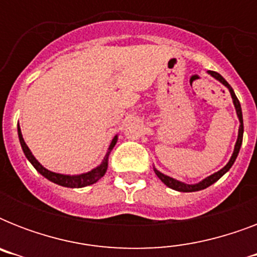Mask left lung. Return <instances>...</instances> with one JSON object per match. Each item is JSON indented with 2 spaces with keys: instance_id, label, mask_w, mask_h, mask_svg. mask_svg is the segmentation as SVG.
<instances>
[{
  "instance_id": "obj_1",
  "label": "left lung",
  "mask_w": 257,
  "mask_h": 257,
  "mask_svg": "<svg viewBox=\"0 0 257 257\" xmlns=\"http://www.w3.org/2000/svg\"><path fill=\"white\" fill-rule=\"evenodd\" d=\"M208 73L211 74L212 77L216 78L217 81H220L221 84H223L225 88H228V90H229V93H231V97H232V101H233V105H235V109H236V114H237V117H239V121H240V126H239V135H237V140H236V144H235V149H233V153H232L231 159H229V161L227 163V165L224 167V168H221L220 171H217L216 173H213V175L208 176V177H205L204 180H201L200 183L197 184H185L183 183V181H179V180L173 179V177H169V176L164 175V173H161L160 171H157L156 168L155 169V173L157 175V177L163 181V183L167 185V187L172 188V189H175V191H179V192H196V191H201V189H205V188H208L209 185H212L213 183H216L217 180L221 177L223 175H225L229 169H231V167L233 165V163H235L236 157H237V155H239V151H240V147H241V143H243V133H244V124H243V113H241V106H240V102L239 100H237V97H236L235 92H233V89H232V86L228 84L227 81H225V78L221 76V74H219L217 72H213V70H208Z\"/></svg>"
}]
</instances>
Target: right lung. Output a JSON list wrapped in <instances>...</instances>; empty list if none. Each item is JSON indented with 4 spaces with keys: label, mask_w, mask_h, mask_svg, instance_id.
<instances>
[{
    "label": "right lung",
    "mask_w": 257,
    "mask_h": 257,
    "mask_svg": "<svg viewBox=\"0 0 257 257\" xmlns=\"http://www.w3.org/2000/svg\"><path fill=\"white\" fill-rule=\"evenodd\" d=\"M17 131H18V139H20V144H21V148L25 153L26 159L30 161V164L33 165L34 168L37 169V172H40L45 179H48L49 181L54 184H58V185H61V187H66V188H82V187H88V185H92V184L97 183L98 180L105 175V172L108 169V160H109V155L112 152L113 147L116 145L117 143V139L118 137L114 136L113 137L112 143L109 145L108 148V152L105 155L104 160L101 163L98 167L96 168H93L92 171L86 172V173H81V175H62V173H56V172H52L49 169L44 168L36 157L32 155L30 152L29 147L25 144V141H24V137H22V133H21V128H20V125L17 126Z\"/></svg>",
    "instance_id": "right-lung-1"
}]
</instances>
